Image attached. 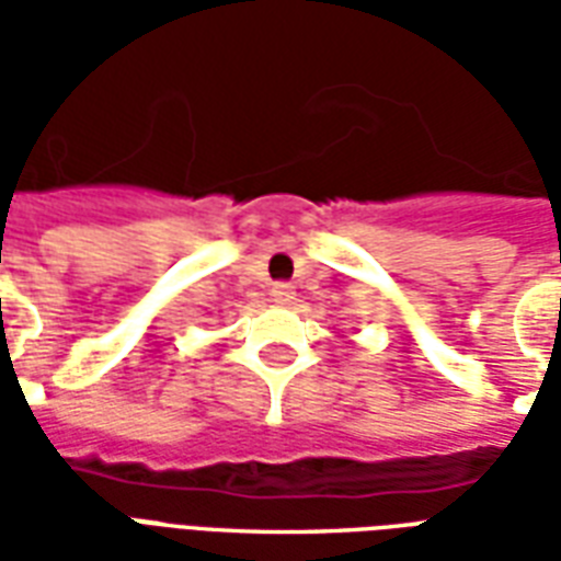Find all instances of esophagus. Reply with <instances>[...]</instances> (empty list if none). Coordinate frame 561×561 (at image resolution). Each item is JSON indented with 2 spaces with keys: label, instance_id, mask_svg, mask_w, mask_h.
Returning a JSON list of instances; mask_svg holds the SVG:
<instances>
[{
  "label": "esophagus",
  "instance_id": "1",
  "mask_svg": "<svg viewBox=\"0 0 561 561\" xmlns=\"http://www.w3.org/2000/svg\"><path fill=\"white\" fill-rule=\"evenodd\" d=\"M270 297H273V304H294V288L291 285H273V291H270Z\"/></svg>",
  "mask_w": 561,
  "mask_h": 561
}]
</instances>
